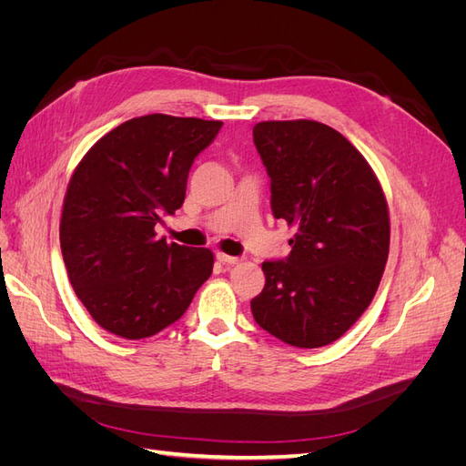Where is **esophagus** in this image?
Returning a JSON list of instances; mask_svg holds the SVG:
<instances>
[{
    "label": "esophagus",
    "instance_id": "1",
    "mask_svg": "<svg viewBox=\"0 0 466 466\" xmlns=\"http://www.w3.org/2000/svg\"><path fill=\"white\" fill-rule=\"evenodd\" d=\"M216 258H218V262H221V264H225V266H233V264H238V258H237V257L223 255V252H218Z\"/></svg>",
    "mask_w": 466,
    "mask_h": 466
}]
</instances>
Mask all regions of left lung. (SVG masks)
<instances>
[{"label": "left lung", "instance_id": "1", "mask_svg": "<svg viewBox=\"0 0 466 466\" xmlns=\"http://www.w3.org/2000/svg\"><path fill=\"white\" fill-rule=\"evenodd\" d=\"M252 137L270 177L272 214L298 229L286 258L262 262L252 317L289 346H327L363 315L383 276L385 194L363 155L327 124L258 122Z\"/></svg>", "mask_w": 466, "mask_h": 466}]
</instances>
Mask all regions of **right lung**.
<instances>
[{
	"instance_id": "add662e5",
	"label": "right lung",
	"mask_w": 466,
	"mask_h": 466,
	"mask_svg": "<svg viewBox=\"0 0 466 466\" xmlns=\"http://www.w3.org/2000/svg\"><path fill=\"white\" fill-rule=\"evenodd\" d=\"M223 122L147 115L87 151L69 180L60 245L67 276L96 324L139 340L178 320L209 278L214 255L155 237L185 202L194 159Z\"/></svg>"
}]
</instances>
